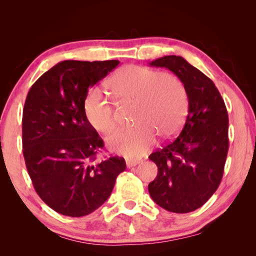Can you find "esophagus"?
I'll return each mask as SVG.
<instances>
[{
  "instance_id": "1",
  "label": "esophagus",
  "mask_w": 256,
  "mask_h": 256,
  "mask_svg": "<svg viewBox=\"0 0 256 256\" xmlns=\"http://www.w3.org/2000/svg\"><path fill=\"white\" fill-rule=\"evenodd\" d=\"M140 160H132V159H128V160H126V164H127V168H132V166H136V164H140Z\"/></svg>"
}]
</instances>
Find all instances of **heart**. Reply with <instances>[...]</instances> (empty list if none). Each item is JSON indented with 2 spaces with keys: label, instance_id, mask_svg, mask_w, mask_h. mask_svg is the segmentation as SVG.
<instances>
[{
  "label": "heart",
  "instance_id": "1",
  "mask_svg": "<svg viewBox=\"0 0 256 256\" xmlns=\"http://www.w3.org/2000/svg\"><path fill=\"white\" fill-rule=\"evenodd\" d=\"M120 104H134L136 125L115 131L108 138L109 148L129 158H138L156 142L157 134L173 136L182 126L189 106L187 88L171 72L128 65L108 83ZM84 113L92 127L106 134L116 125V112L100 88H92L84 102Z\"/></svg>",
  "mask_w": 256,
  "mask_h": 256
}]
</instances>
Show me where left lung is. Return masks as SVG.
Segmentation results:
<instances>
[{
	"label": "left lung",
	"instance_id": "obj_1",
	"mask_svg": "<svg viewBox=\"0 0 256 256\" xmlns=\"http://www.w3.org/2000/svg\"><path fill=\"white\" fill-rule=\"evenodd\" d=\"M180 78L189 98L180 136L148 157L158 166L150 182L154 202L166 210L186 214L203 206L218 189L228 150V116L214 83L182 56L150 63Z\"/></svg>",
	"mask_w": 256,
	"mask_h": 256
}]
</instances>
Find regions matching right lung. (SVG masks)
Masks as SVG:
<instances>
[{
	"instance_id": "add662e5",
	"label": "right lung",
	"mask_w": 256,
	"mask_h": 256,
	"mask_svg": "<svg viewBox=\"0 0 256 256\" xmlns=\"http://www.w3.org/2000/svg\"><path fill=\"white\" fill-rule=\"evenodd\" d=\"M118 60H63L30 88L23 109V156L37 194L56 212L90 214L109 198L124 158L96 161L104 141L84 113L90 88Z\"/></svg>"
}]
</instances>
